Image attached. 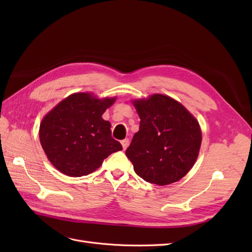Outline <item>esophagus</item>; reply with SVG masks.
<instances>
[{"instance_id":"esophagus-1","label":"esophagus","mask_w":252,"mask_h":252,"mask_svg":"<svg viewBox=\"0 0 252 252\" xmlns=\"http://www.w3.org/2000/svg\"><path fill=\"white\" fill-rule=\"evenodd\" d=\"M121 144H122V146H123V149L125 150L128 147V145H129V140L125 139V140H123V141L121 142Z\"/></svg>"}]
</instances>
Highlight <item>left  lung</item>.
<instances>
[{"mask_svg":"<svg viewBox=\"0 0 252 252\" xmlns=\"http://www.w3.org/2000/svg\"><path fill=\"white\" fill-rule=\"evenodd\" d=\"M132 103L141 122L126 156L135 173L159 186L178 182L192 168L199 156V122L168 95L157 94Z\"/></svg>","mask_w":252,"mask_h":252,"instance_id":"8db88e82","label":"left lung"}]
</instances>
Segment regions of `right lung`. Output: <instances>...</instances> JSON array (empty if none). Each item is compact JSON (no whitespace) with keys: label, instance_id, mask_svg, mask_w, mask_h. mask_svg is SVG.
<instances>
[{"label":"right lung","instance_id":"right-lung-1","mask_svg":"<svg viewBox=\"0 0 252 252\" xmlns=\"http://www.w3.org/2000/svg\"><path fill=\"white\" fill-rule=\"evenodd\" d=\"M116 98L73 94L44 117L40 142L59 171L73 178L87 175L108 156L122 150L121 143L111 136L110 123L102 118Z\"/></svg>","mask_w":252,"mask_h":252}]
</instances>
